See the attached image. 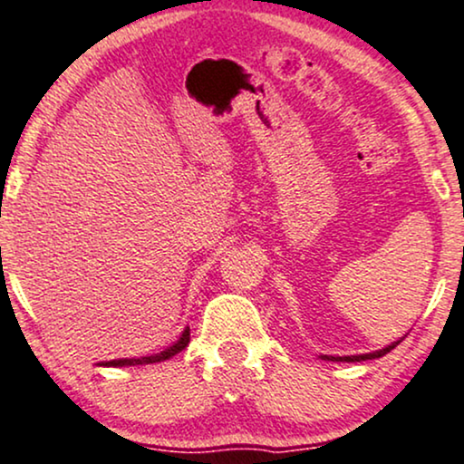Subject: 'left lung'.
Masks as SVG:
<instances>
[{"label": "left lung", "instance_id": "left-lung-1", "mask_svg": "<svg viewBox=\"0 0 464 464\" xmlns=\"http://www.w3.org/2000/svg\"><path fill=\"white\" fill-rule=\"evenodd\" d=\"M401 341V339H400ZM400 341L391 343V345L382 347V350H375V352H369V353H356V356H328V353H324V356H319L321 361H332V362H362V361H373V358H380L384 356V353H389L391 350H395L397 345H400Z\"/></svg>", "mask_w": 464, "mask_h": 464}]
</instances>
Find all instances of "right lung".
<instances>
[{
	"mask_svg": "<svg viewBox=\"0 0 464 464\" xmlns=\"http://www.w3.org/2000/svg\"><path fill=\"white\" fill-rule=\"evenodd\" d=\"M190 341V330L184 328L182 334H179V339L173 343V345H169L167 350L158 352V353H151V356H140V358H119V361H108V362H100V367H136V364H154V362H162V361H169V358H173L176 353H179L184 350V347L188 345Z\"/></svg>",
	"mask_w": 464,
	"mask_h": 464,
	"instance_id": "obj_1",
	"label": "right lung"
}]
</instances>
